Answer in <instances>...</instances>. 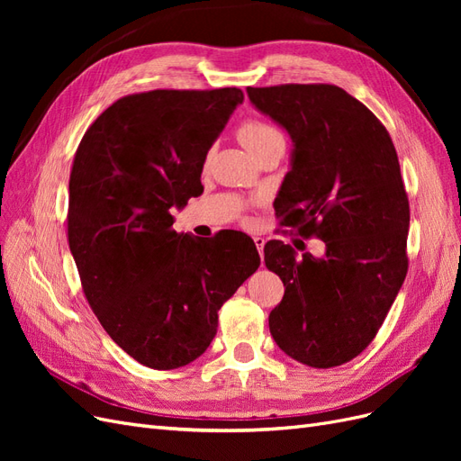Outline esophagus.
<instances>
[{"instance_id": "esophagus-1", "label": "esophagus", "mask_w": 461, "mask_h": 461, "mask_svg": "<svg viewBox=\"0 0 461 461\" xmlns=\"http://www.w3.org/2000/svg\"><path fill=\"white\" fill-rule=\"evenodd\" d=\"M254 242H256V246H258V252H259V256L263 258V246H265V239H261V236H254Z\"/></svg>"}]
</instances>
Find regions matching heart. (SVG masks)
<instances>
[{"label": "heart", "instance_id": "heart-1", "mask_svg": "<svg viewBox=\"0 0 461 461\" xmlns=\"http://www.w3.org/2000/svg\"><path fill=\"white\" fill-rule=\"evenodd\" d=\"M236 136H239L240 144L252 153V156H259L267 148L275 144H285V136L271 122L263 119H244L239 129H236Z\"/></svg>", "mask_w": 461, "mask_h": 461}]
</instances>
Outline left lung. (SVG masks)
Returning <instances> with one entry per match:
<instances>
[{
	"label": "left lung",
	"instance_id": "left-lung-1",
	"mask_svg": "<svg viewBox=\"0 0 461 461\" xmlns=\"http://www.w3.org/2000/svg\"><path fill=\"white\" fill-rule=\"evenodd\" d=\"M246 92L294 142L275 200L281 225L327 246L323 258L296 259L290 244H265V265L285 285L271 337L303 366H342L373 342L408 273L410 202L396 148L384 124L334 85Z\"/></svg>",
	"mask_w": 461,
	"mask_h": 461
}]
</instances>
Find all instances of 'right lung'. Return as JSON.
Instances as JSON below:
<instances>
[{
	"label": "right lung",
	"mask_w": 461,
	"mask_h": 461,
	"mask_svg": "<svg viewBox=\"0 0 461 461\" xmlns=\"http://www.w3.org/2000/svg\"><path fill=\"white\" fill-rule=\"evenodd\" d=\"M242 100L239 88L124 95L77 148L67 236L80 285L109 337L149 369L200 357L221 305L259 267L249 236L202 240L171 215L203 188L207 149Z\"/></svg>",
	"instance_id": "1"
}]
</instances>
